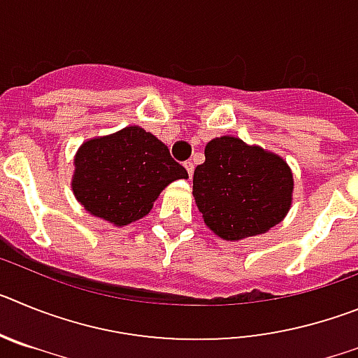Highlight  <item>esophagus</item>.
<instances>
[{
	"mask_svg": "<svg viewBox=\"0 0 358 358\" xmlns=\"http://www.w3.org/2000/svg\"><path fill=\"white\" fill-rule=\"evenodd\" d=\"M185 169L188 170V176H189V177L194 176V169H195L194 161H186V163H185Z\"/></svg>",
	"mask_w": 358,
	"mask_h": 358,
	"instance_id": "esophagus-1",
	"label": "esophagus"
}]
</instances>
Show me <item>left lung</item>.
<instances>
[{
	"label": "left lung",
	"instance_id": "8db88e82",
	"mask_svg": "<svg viewBox=\"0 0 358 358\" xmlns=\"http://www.w3.org/2000/svg\"><path fill=\"white\" fill-rule=\"evenodd\" d=\"M204 156L194 172V197L220 238L262 235L285 218L294 189L287 161L231 136L211 140Z\"/></svg>",
	"mask_w": 358,
	"mask_h": 358
}]
</instances>
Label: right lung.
Returning <instances> with one entry per match:
<instances>
[{
	"label": "right lung",
	"instance_id": "obj_1",
	"mask_svg": "<svg viewBox=\"0 0 358 358\" xmlns=\"http://www.w3.org/2000/svg\"><path fill=\"white\" fill-rule=\"evenodd\" d=\"M188 172L156 136L131 125L82 143L71 188L85 211L115 226L140 220L166 186Z\"/></svg>",
	"mask_w": 358,
	"mask_h": 358
}]
</instances>
